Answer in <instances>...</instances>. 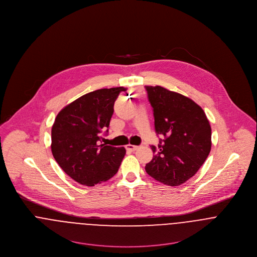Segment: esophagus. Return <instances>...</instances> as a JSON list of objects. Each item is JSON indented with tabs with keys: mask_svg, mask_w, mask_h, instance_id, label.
Listing matches in <instances>:
<instances>
[{
	"mask_svg": "<svg viewBox=\"0 0 257 257\" xmlns=\"http://www.w3.org/2000/svg\"><path fill=\"white\" fill-rule=\"evenodd\" d=\"M125 148H126V150H130V151H136V150L139 148V146L133 145V144H127V145L125 146Z\"/></svg>",
	"mask_w": 257,
	"mask_h": 257,
	"instance_id": "esophagus-1",
	"label": "esophagus"
}]
</instances>
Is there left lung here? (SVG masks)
Masks as SVG:
<instances>
[{"instance_id": "obj_1", "label": "left lung", "mask_w": 257, "mask_h": 257, "mask_svg": "<svg viewBox=\"0 0 257 257\" xmlns=\"http://www.w3.org/2000/svg\"><path fill=\"white\" fill-rule=\"evenodd\" d=\"M153 108L157 135L163 136L146 173L171 187L186 183L205 162L211 150V126L194 101L162 86H145Z\"/></svg>"}]
</instances>
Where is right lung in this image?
I'll return each mask as SVG.
<instances>
[{
  "label": "right lung",
  "mask_w": 257,
  "mask_h": 257,
  "mask_svg": "<svg viewBox=\"0 0 257 257\" xmlns=\"http://www.w3.org/2000/svg\"><path fill=\"white\" fill-rule=\"evenodd\" d=\"M124 87L103 88L85 94L60 111L52 126L53 156L75 182L93 187L117 174L124 147L100 144L109 127L114 104ZM108 133V130L106 131Z\"/></svg>",
  "instance_id": "add662e5"
}]
</instances>
